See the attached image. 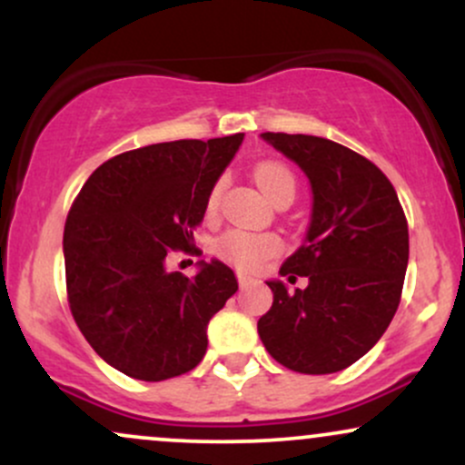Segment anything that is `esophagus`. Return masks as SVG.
<instances>
[{"label":"esophagus","instance_id":"obj_1","mask_svg":"<svg viewBox=\"0 0 465 465\" xmlns=\"http://www.w3.org/2000/svg\"><path fill=\"white\" fill-rule=\"evenodd\" d=\"M238 282H240V286H251V284H253V277H251V275H247V273H242V271H238Z\"/></svg>","mask_w":465,"mask_h":465}]
</instances>
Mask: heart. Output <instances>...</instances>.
<instances>
[{
  "instance_id": "1",
  "label": "heart",
  "mask_w": 465,
  "mask_h": 465,
  "mask_svg": "<svg viewBox=\"0 0 465 465\" xmlns=\"http://www.w3.org/2000/svg\"><path fill=\"white\" fill-rule=\"evenodd\" d=\"M253 179L255 185H258L260 192H262L269 201H275L277 196L284 194V192H292V194H295V177H292V173L284 163H258L253 170ZM218 199H221V183H216L214 188H212L210 196H207V210L214 212ZM280 247V240L275 236H269V233L258 236V233L240 232V229L227 232L225 236L218 240V251H221L223 258L242 266V269H255L264 258L275 255Z\"/></svg>"
}]
</instances>
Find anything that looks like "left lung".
Returning <instances> with one entry per match:
<instances>
[{
    "label": "left lung",
    "instance_id": "8db88e82",
    "mask_svg": "<svg viewBox=\"0 0 465 465\" xmlns=\"http://www.w3.org/2000/svg\"><path fill=\"white\" fill-rule=\"evenodd\" d=\"M311 181L312 210L302 247L280 275L308 277L288 291L269 280L273 306L258 334L277 362L334 373L365 356L398 311L409 264V227L393 185L370 159L314 135L262 133Z\"/></svg>",
    "mask_w": 465,
    "mask_h": 465
}]
</instances>
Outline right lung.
Segmentation results:
<instances>
[{"mask_svg":"<svg viewBox=\"0 0 465 465\" xmlns=\"http://www.w3.org/2000/svg\"><path fill=\"white\" fill-rule=\"evenodd\" d=\"M242 140L236 133L122 153L74 201L63 233L69 308L117 371L157 382L205 356L207 323L238 291L236 275L221 260H201L194 277L170 273L165 258L190 247V229Z\"/></svg>","mask_w":465,"mask_h":465,"instance_id":"obj_1","label":"right lung"}]
</instances>
